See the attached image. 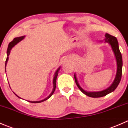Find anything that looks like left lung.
Returning <instances> with one entry per match:
<instances>
[{
  "instance_id": "1",
  "label": "left lung",
  "mask_w": 128,
  "mask_h": 128,
  "mask_svg": "<svg viewBox=\"0 0 128 128\" xmlns=\"http://www.w3.org/2000/svg\"><path fill=\"white\" fill-rule=\"evenodd\" d=\"M105 42L108 43L110 45H111L112 50L113 51L114 54L115 58L116 60V63H117V72H116V77L112 82V84L110 86L109 88L107 89L104 90L103 91H101V92H88L84 90L82 87L80 86L78 84V80H77L76 76V74H74V80H75V83L76 84L77 86L78 87L81 92L82 93H84L86 95L92 98H100V97H103L104 96L107 95L109 93H111L113 91L115 90L117 86H118L119 83H120V81L121 79V76H122V55H121V52L119 49V45L118 40L115 36H112V35H110L108 34H106L105 35Z\"/></svg>"
}]
</instances>
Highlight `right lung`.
<instances>
[{
  "instance_id": "right-lung-1",
  "label": "right lung",
  "mask_w": 128,
  "mask_h": 128,
  "mask_svg": "<svg viewBox=\"0 0 128 128\" xmlns=\"http://www.w3.org/2000/svg\"><path fill=\"white\" fill-rule=\"evenodd\" d=\"M24 37H25V36H20V37H17V38H15L13 40H12L11 42L9 43V44H8V48H7V59H6V64H5V68L6 67V65H7V61H8V56H9L10 55V50H12V48L14 47V46H15L16 45H17V44H18V42H20L21 41V40H22L24 38ZM60 67H59L57 69V70L56 71V72H55V75H54V80H53V84H54V88H53V90L52 92V93H50V95L48 96L47 97V98H46L45 99L43 100H41V101H38V102H30V101H28V102H30V103H41V102H44V101L46 100H48V98H50V97L52 96V95L53 94H54V92H55V88H56V78H57V76H58V72L59 70H60ZM15 94H16V96H17V97H18V98H20L18 96H17V94L15 93Z\"/></svg>"
}]
</instances>
